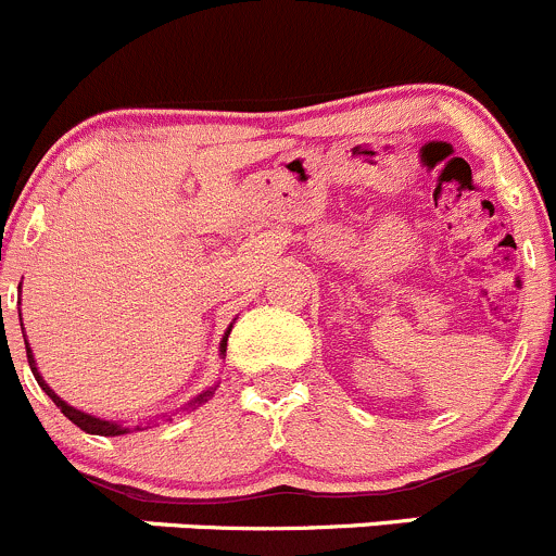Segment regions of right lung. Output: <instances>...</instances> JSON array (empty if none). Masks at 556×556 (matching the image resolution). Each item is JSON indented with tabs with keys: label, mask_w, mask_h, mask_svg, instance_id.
Returning <instances> with one entry per match:
<instances>
[{
	"label": "right lung",
	"mask_w": 556,
	"mask_h": 556,
	"mask_svg": "<svg viewBox=\"0 0 556 556\" xmlns=\"http://www.w3.org/2000/svg\"><path fill=\"white\" fill-rule=\"evenodd\" d=\"M228 333H231V330H228ZM228 333H226V339H223V344H220V352H226V341H228ZM26 357H29V366H31V374H35L37 384L42 387L45 392H48V395H50V401H53L55 406L61 408V414H64V417L70 419V422H75L77 428H80V430H86V433H93V435H123V433H128V430H131V428H123V425H117V422H106V419H97V417H91V414H86V412H77V408H72L70 403H64V401H61V397L55 395V392L50 390L48 384H45V379L39 377V374H37V366H35V355H31V350H29V341H26ZM206 397H210V392H204V395H199V397H195V401L190 403V406H195V403H204ZM134 430H142V425H134Z\"/></svg>",
	"instance_id": "obj_1"
}]
</instances>
